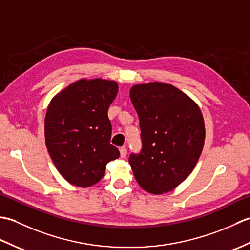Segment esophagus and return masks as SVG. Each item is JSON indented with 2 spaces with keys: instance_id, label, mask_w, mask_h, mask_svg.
Returning <instances> with one entry per match:
<instances>
[{
  "instance_id": "34e87169",
  "label": "esophagus",
  "mask_w": 250,
  "mask_h": 250,
  "mask_svg": "<svg viewBox=\"0 0 250 250\" xmlns=\"http://www.w3.org/2000/svg\"><path fill=\"white\" fill-rule=\"evenodd\" d=\"M120 157L121 158H125L126 157V153H128V150H126L125 147H121L120 148Z\"/></svg>"
}]
</instances>
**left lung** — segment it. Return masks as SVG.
<instances>
[{"label":"left lung","mask_w":250,"mask_h":250,"mask_svg":"<svg viewBox=\"0 0 250 250\" xmlns=\"http://www.w3.org/2000/svg\"><path fill=\"white\" fill-rule=\"evenodd\" d=\"M130 98L139 115L142 150L129 163L145 191L162 194L193 171L203 150L205 126L199 106L176 87L163 83L135 84Z\"/></svg>","instance_id":"left-lung-1"}]
</instances>
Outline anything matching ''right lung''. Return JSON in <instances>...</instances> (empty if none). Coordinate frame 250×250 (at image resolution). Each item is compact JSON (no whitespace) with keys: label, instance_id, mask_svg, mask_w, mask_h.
Here are the masks:
<instances>
[{"label":"right lung","instance_id":"1","mask_svg":"<svg viewBox=\"0 0 250 250\" xmlns=\"http://www.w3.org/2000/svg\"><path fill=\"white\" fill-rule=\"evenodd\" d=\"M118 84L105 79H81L51 100L45 117V142L63 178L77 187L100 182L109 161L119 158L110 144L109 105Z\"/></svg>","mask_w":250,"mask_h":250}]
</instances>
